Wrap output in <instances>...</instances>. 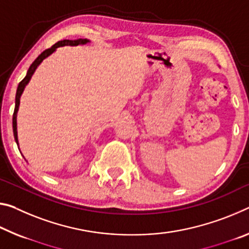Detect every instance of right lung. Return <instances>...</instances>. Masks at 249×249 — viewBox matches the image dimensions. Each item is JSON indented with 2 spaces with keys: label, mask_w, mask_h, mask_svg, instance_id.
I'll return each instance as SVG.
<instances>
[{
  "label": "right lung",
  "mask_w": 249,
  "mask_h": 249,
  "mask_svg": "<svg viewBox=\"0 0 249 249\" xmlns=\"http://www.w3.org/2000/svg\"><path fill=\"white\" fill-rule=\"evenodd\" d=\"M89 41L88 38H78V39H63V41H58L57 43H55V44L50 47V49L45 50L44 52H42L41 54L38 55L36 57V60H35L32 64H31L29 71H27L26 73V76L23 78V80L19 82V84L18 86V89H17V96H15V108H14V114H13V133H14V139L15 142H17L18 145V127H17V114H18V106H19V98H21V95L23 93V90H24L25 86L29 84V82L31 80V77H32V75L34 74L35 70L37 69V66L41 64L42 61L46 58L47 56H50L51 54L54 53L55 51H56L57 47L60 46H65V45H70V46H77V45H84L86 43H89Z\"/></svg>",
  "instance_id": "right-lung-1"
}]
</instances>
